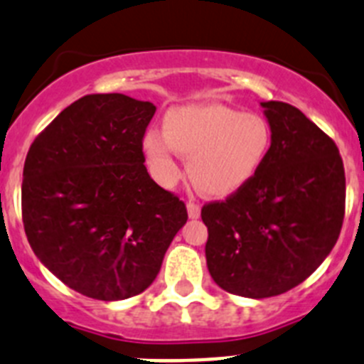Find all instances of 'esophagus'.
Returning <instances> with one entry per match:
<instances>
[{
    "mask_svg": "<svg viewBox=\"0 0 364 364\" xmlns=\"http://www.w3.org/2000/svg\"><path fill=\"white\" fill-rule=\"evenodd\" d=\"M188 216L191 220L200 218V205L195 202H188Z\"/></svg>",
    "mask_w": 364,
    "mask_h": 364,
    "instance_id": "esophagus-1",
    "label": "esophagus"
}]
</instances>
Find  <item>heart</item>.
Here are the masks:
<instances>
[{"label": "heart", "mask_w": 364, "mask_h": 364, "mask_svg": "<svg viewBox=\"0 0 364 364\" xmlns=\"http://www.w3.org/2000/svg\"><path fill=\"white\" fill-rule=\"evenodd\" d=\"M272 148V126L255 112L222 105L178 106L166 113L164 132L142 136L146 162L162 186L182 176L180 156L189 159V178L202 195L225 198L247 186Z\"/></svg>", "instance_id": "heart-1"}]
</instances>
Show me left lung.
<instances>
[{"instance_id":"obj_1","label":"left lung","mask_w":364,"mask_h":364,"mask_svg":"<svg viewBox=\"0 0 364 364\" xmlns=\"http://www.w3.org/2000/svg\"><path fill=\"white\" fill-rule=\"evenodd\" d=\"M272 148L258 175L202 208L205 259L223 291L262 299L305 282L334 249L345 216L338 146L298 108L259 102Z\"/></svg>"}]
</instances>
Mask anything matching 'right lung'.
I'll return each mask as SVG.
<instances>
[{
	"mask_svg": "<svg viewBox=\"0 0 364 364\" xmlns=\"http://www.w3.org/2000/svg\"><path fill=\"white\" fill-rule=\"evenodd\" d=\"M122 93L85 95L32 142L23 168V225L39 262L65 285L101 301L146 291L188 222L182 200L144 166L155 115Z\"/></svg>",
	"mask_w": 364,
	"mask_h": 364,
	"instance_id": "1",
	"label": "right lung"
}]
</instances>
